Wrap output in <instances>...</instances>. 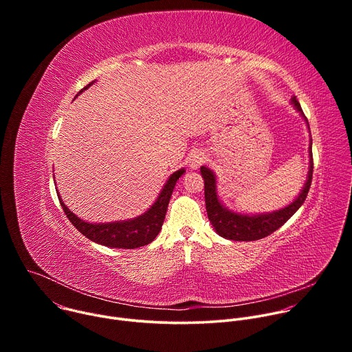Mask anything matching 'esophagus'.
I'll return each instance as SVG.
<instances>
[{
	"label": "esophagus",
	"instance_id": "1",
	"mask_svg": "<svg viewBox=\"0 0 352 352\" xmlns=\"http://www.w3.org/2000/svg\"><path fill=\"white\" fill-rule=\"evenodd\" d=\"M205 160H206L205 153L200 152V150H195L193 153H190L189 160H188L189 168H190V170H197L200 166H202V164L205 163Z\"/></svg>",
	"mask_w": 352,
	"mask_h": 352
}]
</instances>
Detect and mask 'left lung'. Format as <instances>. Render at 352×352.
Returning <instances> with one entry per match:
<instances>
[{"label":"left lung","mask_w":352,"mask_h":352,"mask_svg":"<svg viewBox=\"0 0 352 352\" xmlns=\"http://www.w3.org/2000/svg\"><path fill=\"white\" fill-rule=\"evenodd\" d=\"M291 106L300 114L307 122V126L309 129V124L307 117L300 109V104L298 103L296 97H291ZM311 132V131H309ZM309 167H308V175L307 181L298 193V196L292 200L287 206L266 212V213H241L230 210L219 196L217 192V177L213 170H210L206 166L200 167V174L205 181V202H206V210L208 217L214 228V231L230 241H256L261 238H265L278 230L284 223H287L294 213L304 205L307 195L311 188L312 182V173H314V159H312V138H309Z\"/></svg>","instance_id":"obj_1"}]
</instances>
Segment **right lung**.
<instances>
[{
	"mask_svg": "<svg viewBox=\"0 0 352 352\" xmlns=\"http://www.w3.org/2000/svg\"><path fill=\"white\" fill-rule=\"evenodd\" d=\"M94 82L96 80L89 83L79 93L89 89ZM184 173H185V168H179L178 171H174L163 185L153 205L140 216L129 220H120V221H111V223H89L78 217L75 213H72L68 209V206L64 204V200L60 196V192L57 193H58L63 210L67 214L68 220L86 238H89L96 243L104 245L109 248L133 249V248H139L150 243L159 235L162 226L164 223V217L167 213L168 202L171 199L174 186Z\"/></svg>",
	"mask_w": 352,
	"mask_h": 352,
	"instance_id": "obj_1",
	"label": "right lung"
}]
</instances>
